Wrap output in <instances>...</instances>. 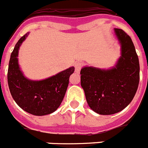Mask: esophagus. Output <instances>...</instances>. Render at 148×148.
Returning <instances> with one entry per match:
<instances>
[{"mask_svg": "<svg viewBox=\"0 0 148 148\" xmlns=\"http://www.w3.org/2000/svg\"><path fill=\"white\" fill-rule=\"evenodd\" d=\"M83 66V64H82V63H76V64H75V73H79V72L81 71V69H82V67Z\"/></svg>", "mask_w": 148, "mask_h": 148, "instance_id": "esophagus-1", "label": "esophagus"}]
</instances>
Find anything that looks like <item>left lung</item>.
<instances>
[{"instance_id": "1", "label": "left lung", "mask_w": 148, "mask_h": 148, "mask_svg": "<svg viewBox=\"0 0 148 148\" xmlns=\"http://www.w3.org/2000/svg\"><path fill=\"white\" fill-rule=\"evenodd\" d=\"M121 44V56L108 69L84 66L81 69V85L88 106L99 114L121 112L132 100L139 83V61L130 36L114 28Z\"/></svg>"}]
</instances>
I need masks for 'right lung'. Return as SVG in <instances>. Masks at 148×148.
<instances>
[{"label": "right lung", "instance_id": "obj_1", "mask_svg": "<svg viewBox=\"0 0 148 148\" xmlns=\"http://www.w3.org/2000/svg\"><path fill=\"white\" fill-rule=\"evenodd\" d=\"M28 34L27 33L20 38L11 54L7 73L9 88L15 102L24 111L34 115H46L60 106L75 67L68 68L43 80L27 79L20 69L18 55L19 47Z\"/></svg>", "mask_w": 148, "mask_h": 148}]
</instances>
